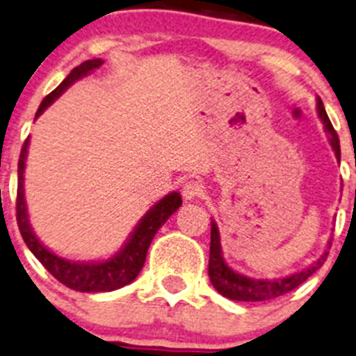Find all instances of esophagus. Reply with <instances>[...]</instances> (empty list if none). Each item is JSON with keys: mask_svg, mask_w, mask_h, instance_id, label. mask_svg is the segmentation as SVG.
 I'll return each mask as SVG.
<instances>
[{"mask_svg": "<svg viewBox=\"0 0 356 356\" xmlns=\"http://www.w3.org/2000/svg\"><path fill=\"white\" fill-rule=\"evenodd\" d=\"M202 195V184L198 181H188L182 186V197L184 200H195Z\"/></svg>", "mask_w": 356, "mask_h": 356, "instance_id": "1", "label": "esophagus"}]
</instances>
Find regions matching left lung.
Here are the masks:
<instances>
[{
  "mask_svg": "<svg viewBox=\"0 0 356 356\" xmlns=\"http://www.w3.org/2000/svg\"><path fill=\"white\" fill-rule=\"evenodd\" d=\"M318 114L325 124V131L328 133V142H330L332 149L335 152V158L341 161V144H339L337 131L332 126L330 119H328L327 112H325L323 102L318 98ZM332 242H328V249H330ZM328 257V251H325L314 264L305 267L304 270L295 272V274L288 275L283 279H253L245 277V275L238 274V272L232 270L223 260L221 254V242H219V230L216 227V221L211 223V257H209V277L211 283L219 293L223 297L230 298V300L238 302H264L270 300V298H277L281 295L288 293V291L295 290L300 286L304 281H307L321 265L325 264Z\"/></svg>",
  "mask_w": 356,
  "mask_h": 356,
  "instance_id": "left-lung-1",
  "label": "left lung"
}]
</instances>
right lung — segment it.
Wrapping results in <instances>:
<instances>
[{
	"label": "right lung",
	"instance_id": "obj_1",
	"mask_svg": "<svg viewBox=\"0 0 356 356\" xmlns=\"http://www.w3.org/2000/svg\"><path fill=\"white\" fill-rule=\"evenodd\" d=\"M103 65L102 59H89L82 65L75 66L70 72L68 77L51 92L43 98L40 103L36 118L42 114L45 108L66 91V88L73 84L79 79L86 77L92 70L99 68ZM28 145L29 138H26L24 145L21 149V156H19V184H17V204H15V211H17V225L21 230L22 238H24L26 245L29 248L33 254L38 258L40 264L47 268L59 283L65 286L72 288L75 291H84V293H98V291H114L119 288L126 286L137 277L138 272L142 270L145 264V257H147V249L151 245L152 238H154L156 232L165 225L168 218L177 211L182 205V198L177 191L168 193L167 197L161 198L156 205L149 209L147 214L140 219V223L137 228L131 232L128 242L124 248L119 251L115 257L108 258L105 261H89V264H81V261H72L66 258L58 257L52 251H49L42 242L36 238L33 234L31 225H29L28 211H26V200H24V168H26V156H28Z\"/></svg>",
	"mask_w": 356,
	"mask_h": 356
}]
</instances>
